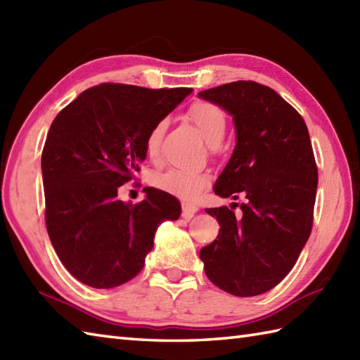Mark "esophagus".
<instances>
[{"label":"esophagus","mask_w":360,"mask_h":360,"mask_svg":"<svg viewBox=\"0 0 360 360\" xmlns=\"http://www.w3.org/2000/svg\"><path fill=\"white\" fill-rule=\"evenodd\" d=\"M196 212H198L196 205L188 204V202H182V217H184L186 219L192 218Z\"/></svg>","instance_id":"esophagus-1"}]
</instances>
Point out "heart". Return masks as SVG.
<instances>
[{"mask_svg":"<svg viewBox=\"0 0 360 360\" xmlns=\"http://www.w3.org/2000/svg\"><path fill=\"white\" fill-rule=\"evenodd\" d=\"M187 116L193 122L195 127L200 129L204 139L212 147H217L223 141L227 119L226 112L219 106L209 102H196L190 106ZM165 128L167 122L159 120L158 124L150 128L147 137H145V150H147V156L153 162H159L160 160V143H162ZM209 181V174L200 172H186L179 170V168H172V170L165 173L155 174L151 179L153 186L156 188L173 196H178L184 201L196 200L201 190L207 187Z\"/></svg>","mask_w":360,"mask_h":360,"instance_id":"1","label":"heart"}]
</instances>
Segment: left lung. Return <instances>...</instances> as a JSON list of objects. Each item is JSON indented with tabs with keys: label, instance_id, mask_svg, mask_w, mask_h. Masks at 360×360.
<instances>
[{
	"label": "left lung",
	"instance_id": "left-lung-1",
	"mask_svg": "<svg viewBox=\"0 0 360 360\" xmlns=\"http://www.w3.org/2000/svg\"><path fill=\"white\" fill-rule=\"evenodd\" d=\"M198 96L231 114L236 131L213 192L248 198L240 217L231 210L236 202L205 209L221 227L200 258L219 289L259 295L286 277L309 238L319 178L308 128L285 98L257 82L226 83Z\"/></svg>",
	"mask_w": 360,
	"mask_h": 360
}]
</instances>
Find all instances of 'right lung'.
I'll use <instances>...</instances> for the list:
<instances>
[{
    "label": "right lung",
    "mask_w": 360,
    "mask_h": 360,
    "mask_svg": "<svg viewBox=\"0 0 360 360\" xmlns=\"http://www.w3.org/2000/svg\"><path fill=\"white\" fill-rule=\"evenodd\" d=\"M102 83L57 114L46 137L41 172L46 227L72 277L97 289L124 285L142 271L160 223L178 219L181 204L150 188L139 204L117 188L147 158L145 137L192 93Z\"/></svg>",
    "instance_id": "1"
}]
</instances>
